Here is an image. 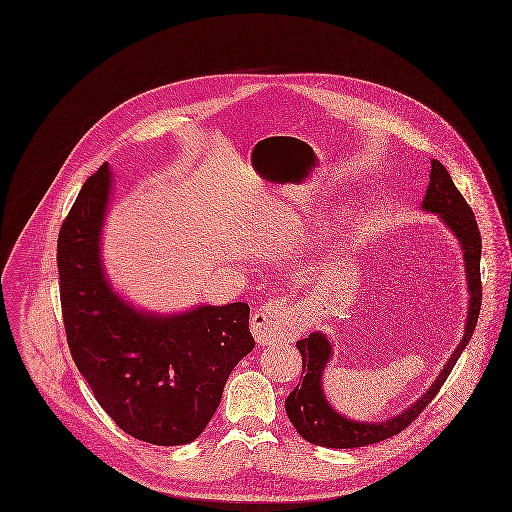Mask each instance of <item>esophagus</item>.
<instances>
[{"mask_svg": "<svg viewBox=\"0 0 512 512\" xmlns=\"http://www.w3.org/2000/svg\"><path fill=\"white\" fill-rule=\"evenodd\" d=\"M305 330L303 314L287 299H273L257 308L251 318V332L259 344L295 340Z\"/></svg>", "mask_w": 512, "mask_h": 512, "instance_id": "esophagus-1", "label": "esophagus"}]
</instances>
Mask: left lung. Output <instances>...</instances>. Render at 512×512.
I'll return each instance as SVG.
<instances>
[{"instance_id": "1", "label": "left lung", "mask_w": 512, "mask_h": 512, "mask_svg": "<svg viewBox=\"0 0 512 512\" xmlns=\"http://www.w3.org/2000/svg\"><path fill=\"white\" fill-rule=\"evenodd\" d=\"M421 209L437 213L439 219L457 237L463 251L469 291V307L463 338L449 356V360L445 362L439 376L429 386V390L398 415L382 421H356L332 408L322 388V376L332 358V344L328 336L322 332H312L308 334V338L299 340L297 348L303 356V382H299V386L289 394V398L285 400V409L295 429L312 445L332 449H354L384 441L404 431L435 398V394L451 374L455 362L459 360L475 332L481 310V233L475 221V213L471 211L461 192L455 188L445 166L437 160H431L429 186L421 202Z\"/></svg>"}]
</instances>
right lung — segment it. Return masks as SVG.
Wrapping results in <instances>:
<instances>
[{"mask_svg":"<svg viewBox=\"0 0 512 512\" xmlns=\"http://www.w3.org/2000/svg\"><path fill=\"white\" fill-rule=\"evenodd\" d=\"M112 184L103 164L83 184L59 233L57 267L71 356L122 431L152 445H186L200 437L231 370L255 346L249 305L160 314L120 297L101 255Z\"/></svg>","mask_w":512,"mask_h":512,"instance_id":"add662e5","label":"right lung"}]
</instances>
